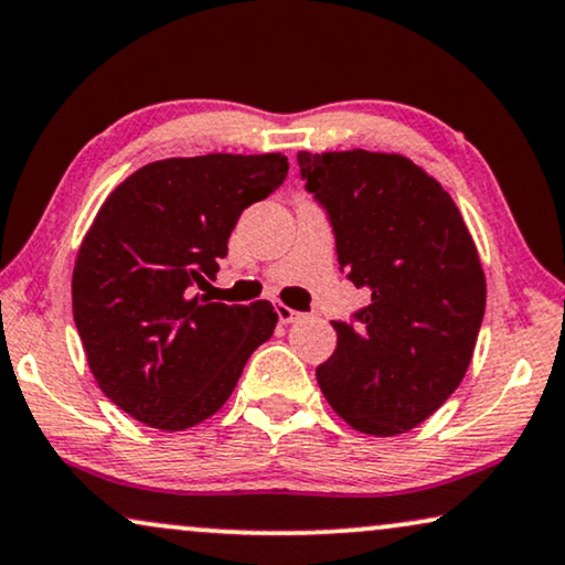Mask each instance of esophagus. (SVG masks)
Here are the masks:
<instances>
[{"label": "esophagus", "mask_w": 565, "mask_h": 565, "mask_svg": "<svg viewBox=\"0 0 565 565\" xmlns=\"http://www.w3.org/2000/svg\"><path fill=\"white\" fill-rule=\"evenodd\" d=\"M276 316H278V323H284V326H289V323H295V320H299V312L291 310V307H287V305H281V302L276 305Z\"/></svg>", "instance_id": "1"}]
</instances>
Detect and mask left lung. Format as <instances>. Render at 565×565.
<instances>
[{
	"label": "left lung",
	"mask_w": 565,
	"mask_h": 565,
	"mask_svg": "<svg viewBox=\"0 0 565 565\" xmlns=\"http://www.w3.org/2000/svg\"><path fill=\"white\" fill-rule=\"evenodd\" d=\"M326 205L339 266L370 305L333 323L316 370L331 409L377 438L425 423L459 388L484 316V274L454 198L412 159L381 151L297 153Z\"/></svg>",
	"instance_id": "1"
}]
</instances>
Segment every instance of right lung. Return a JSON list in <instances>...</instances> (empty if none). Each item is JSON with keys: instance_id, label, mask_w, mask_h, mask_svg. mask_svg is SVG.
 <instances>
[{"instance_id": "1", "label": "right lung", "mask_w": 565, "mask_h": 565, "mask_svg": "<svg viewBox=\"0 0 565 565\" xmlns=\"http://www.w3.org/2000/svg\"><path fill=\"white\" fill-rule=\"evenodd\" d=\"M281 153H209L140 167L114 188L73 268V316L90 373L138 423L180 433L216 414L274 335V305L211 302L247 205L287 180Z\"/></svg>"}]
</instances>
